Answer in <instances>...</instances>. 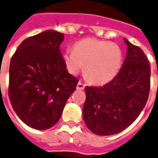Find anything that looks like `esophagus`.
Masks as SVG:
<instances>
[{
  "instance_id": "34e87169",
  "label": "esophagus",
  "mask_w": 158,
  "mask_h": 158,
  "mask_svg": "<svg viewBox=\"0 0 158 158\" xmlns=\"http://www.w3.org/2000/svg\"><path fill=\"white\" fill-rule=\"evenodd\" d=\"M85 84H83L82 82H79L78 83V85H77V89H79V90H82V89H85Z\"/></svg>"
}]
</instances>
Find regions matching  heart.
I'll list each match as a JSON object with an SVG mask.
<instances>
[{
	"instance_id": "b5f03b06",
	"label": "heart",
	"mask_w": 158,
	"mask_h": 158,
	"mask_svg": "<svg viewBox=\"0 0 158 158\" xmlns=\"http://www.w3.org/2000/svg\"><path fill=\"white\" fill-rule=\"evenodd\" d=\"M63 60L70 74L77 75L84 67V74L91 82L104 84L114 79L120 71L123 54L117 44L86 38L77 43L74 50H67L63 54Z\"/></svg>"
}]
</instances>
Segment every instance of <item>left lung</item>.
Returning a JSON list of instances; mask_svg holds the SVG:
<instances>
[{
  "instance_id": "obj_1",
  "label": "left lung",
  "mask_w": 158,
  "mask_h": 158,
  "mask_svg": "<svg viewBox=\"0 0 158 158\" xmlns=\"http://www.w3.org/2000/svg\"><path fill=\"white\" fill-rule=\"evenodd\" d=\"M127 54L121 70L107 84L86 86L83 119L95 135H111L130 126L146 104L151 69L139 47L126 38Z\"/></svg>"
}]
</instances>
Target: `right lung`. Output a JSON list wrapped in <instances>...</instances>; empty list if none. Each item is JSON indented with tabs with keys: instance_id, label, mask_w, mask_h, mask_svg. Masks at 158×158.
I'll use <instances>...</instances> for the list:
<instances>
[{
	"instance_id": "add662e5",
	"label": "right lung",
	"mask_w": 158,
	"mask_h": 158,
	"mask_svg": "<svg viewBox=\"0 0 158 158\" xmlns=\"http://www.w3.org/2000/svg\"><path fill=\"white\" fill-rule=\"evenodd\" d=\"M62 33L48 30L23 40L9 69L8 95L18 117L28 126L46 130L59 120L79 79L64 64Z\"/></svg>"
}]
</instances>
